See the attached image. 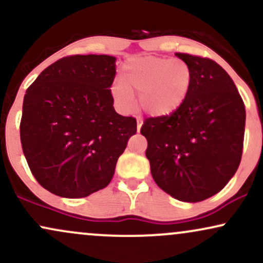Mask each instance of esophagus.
I'll use <instances>...</instances> for the list:
<instances>
[{"instance_id": "esophagus-1", "label": "esophagus", "mask_w": 263, "mask_h": 263, "mask_svg": "<svg viewBox=\"0 0 263 263\" xmlns=\"http://www.w3.org/2000/svg\"><path fill=\"white\" fill-rule=\"evenodd\" d=\"M142 123H143V122H142V120L138 119V120H137V132H140V131H141Z\"/></svg>"}]
</instances>
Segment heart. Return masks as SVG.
<instances>
[{"label":"heart","instance_id":"heart-1","mask_svg":"<svg viewBox=\"0 0 263 263\" xmlns=\"http://www.w3.org/2000/svg\"><path fill=\"white\" fill-rule=\"evenodd\" d=\"M192 73L180 59L143 57L128 60L122 68L121 81H115L111 91L117 106L129 112L135 96L152 116H165L183 104L189 91Z\"/></svg>","mask_w":263,"mask_h":263}]
</instances>
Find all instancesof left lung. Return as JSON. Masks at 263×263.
<instances>
[{
	"mask_svg": "<svg viewBox=\"0 0 263 263\" xmlns=\"http://www.w3.org/2000/svg\"><path fill=\"white\" fill-rule=\"evenodd\" d=\"M190 68L183 104L149 117L141 134L153 179L180 201L197 203L219 193L241 162L246 111L234 81L209 58L176 53Z\"/></svg>",
	"mask_w": 263,
	"mask_h": 263,
	"instance_id": "1",
	"label": "left lung"
}]
</instances>
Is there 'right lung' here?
<instances>
[{"mask_svg":"<svg viewBox=\"0 0 263 263\" xmlns=\"http://www.w3.org/2000/svg\"><path fill=\"white\" fill-rule=\"evenodd\" d=\"M116 58L69 55L45 68L27 89L20 134L32 174L63 198H84L111 182L137 131L112 106Z\"/></svg>","mask_w":263,"mask_h":263,"instance_id":"add662e5","label":"right lung"}]
</instances>
